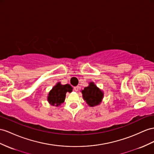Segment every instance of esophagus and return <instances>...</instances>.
I'll list each match as a JSON object with an SVG mask.
<instances>
[{"mask_svg":"<svg viewBox=\"0 0 154 154\" xmlns=\"http://www.w3.org/2000/svg\"><path fill=\"white\" fill-rule=\"evenodd\" d=\"M74 90H75V92H77L78 90H79V86H75V87H74Z\"/></svg>","mask_w":154,"mask_h":154,"instance_id":"1","label":"esophagus"}]
</instances>
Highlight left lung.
I'll return each mask as SVG.
<instances>
[{
    "label": "left lung",
    "mask_w": 154,
    "mask_h": 154,
    "mask_svg": "<svg viewBox=\"0 0 154 154\" xmlns=\"http://www.w3.org/2000/svg\"><path fill=\"white\" fill-rule=\"evenodd\" d=\"M81 92L83 100L90 107L99 105L103 99V90L98 88L94 82H90L88 86L82 90Z\"/></svg>",
    "instance_id": "left-lung-1"
}]
</instances>
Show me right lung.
<instances>
[{
    "mask_svg": "<svg viewBox=\"0 0 154 154\" xmlns=\"http://www.w3.org/2000/svg\"><path fill=\"white\" fill-rule=\"evenodd\" d=\"M73 88L69 84L62 85L58 82L51 89L47 96L48 103L55 107L60 106L65 101L66 94L67 92H72Z\"/></svg>",
    "mask_w": 154,
    "mask_h": 154,
    "instance_id": "obj_1",
    "label": "right lung"
}]
</instances>
